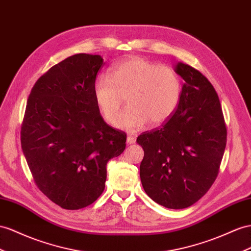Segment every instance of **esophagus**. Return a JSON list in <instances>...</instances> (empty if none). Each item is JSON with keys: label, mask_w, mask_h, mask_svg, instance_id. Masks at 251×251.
Instances as JSON below:
<instances>
[{"label": "esophagus", "mask_w": 251, "mask_h": 251, "mask_svg": "<svg viewBox=\"0 0 251 251\" xmlns=\"http://www.w3.org/2000/svg\"><path fill=\"white\" fill-rule=\"evenodd\" d=\"M126 142H127V144H133V143H136V137L128 136L127 139H126Z\"/></svg>", "instance_id": "obj_1"}]
</instances>
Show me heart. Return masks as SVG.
I'll list each match as a JSON object with an SVG mask.
<instances>
[{
	"label": "heart",
	"instance_id": "heart-1",
	"mask_svg": "<svg viewBox=\"0 0 251 251\" xmlns=\"http://www.w3.org/2000/svg\"><path fill=\"white\" fill-rule=\"evenodd\" d=\"M124 96L130 106L115 126L137 131L147 122L159 125L171 117L180 98V82L171 68L133 56L115 63L110 77L100 74L93 82L95 102L109 123L116 117Z\"/></svg>",
	"mask_w": 251,
	"mask_h": 251
}]
</instances>
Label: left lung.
<instances>
[{
    "label": "left lung",
    "instance_id": "obj_1",
    "mask_svg": "<svg viewBox=\"0 0 251 251\" xmlns=\"http://www.w3.org/2000/svg\"><path fill=\"white\" fill-rule=\"evenodd\" d=\"M174 71L184 80L177 109L161 127L140 134L137 143L144 151L140 178L146 194L165 208L184 209L215 181L227 130L211 82L183 62H176Z\"/></svg>",
    "mask_w": 251,
    "mask_h": 251
}]
</instances>
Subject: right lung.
I'll use <instances>...</instances> for the list:
<instances>
[{
	"instance_id": "add662e5",
	"label": "right lung",
	"mask_w": 251,
	"mask_h": 251,
	"mask_svg": "<svg viewBox=\"0 0 251 251\" xmlns=\"http://www.w3.org/2000/svg\"><path fill=\"white\" fill-rule=\"evenodd\" d=\"M100 55L76 54L55 64L28 96L21 146L37 187L67 210L93 203L105 189L106 166L126 146V133L101 118L93 82Z\"/></svg>"
}]
</instances>
